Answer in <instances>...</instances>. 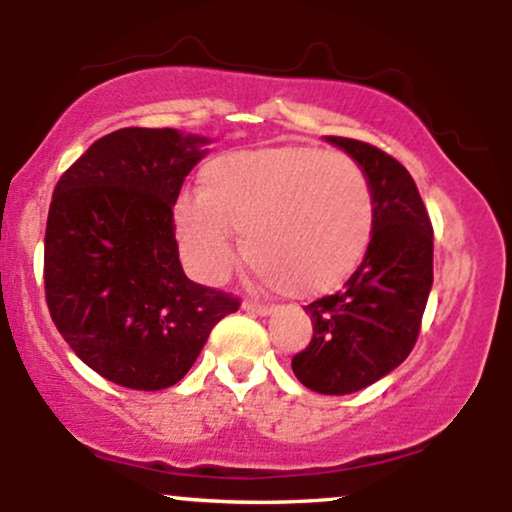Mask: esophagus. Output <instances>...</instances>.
I'll use <instances>...</instances> for the list:
<instances>
[{"label": "esophagus", "mask_w": 512, "mask_h": 512, "mask_svg": "<svg viewBox=\"0 0 512 512\" xmlns=\"http://www.w3.org/2000/svg\"><path fill=\"white\" fill-rule=\"evenodd\" d=\"M243 308L250 310V313H257V315H272L274 313V305L257 303V301H245Z\"/></svg>", "instance_id": "34e87169"}]
</instances>
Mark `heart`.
I'll return each instance as SVG.
<instances>
[{
  "mask_svg": "<svg viewBox=\"0 0 512 512\" xmlns=\"http://www.w3.org/2000/svg\"><path fill=\"white\" fill-rule=\"evenodd\" d=\"M373 192L354 158L315 146L231 151L202 173V195L175 204L187 262L219 281L238 260L286 296H315L344 284L373 236Z\"/></svg>",
  "mask_w": 512,
  "mask_h": 512,
  "instance_id": "1",
  "label": "heart"
}]
</instances>
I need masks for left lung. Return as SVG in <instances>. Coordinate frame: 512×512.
<instances>
[{"label": "left lung", "mask_w": 512, "mask_h": 512, "mask_svg": "<svg viewBox=\"0 0 512 512\" xmlns=\"http://www.w3.org/2000/svg\"><path fill=\"white\" fill-rule=\"evenodd\" d=\"M363 168L373 236L342 291L305 305L313 339L291 368L308 390L351 395L395 370L414 349L433 286V226L409 170L378 146L327 137Z\"/></svg>", "instance_id": "8db88e82"}]
</instances>
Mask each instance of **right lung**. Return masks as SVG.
I'll list each match as a JSON object with an SVG mask.
<instances>
[{
  "mask_svg": "<svg viewBox=\"0 0 512 512\" xmlns=\"http://www.w3.org/2000/svg\"><path fill=\"white\" fill-rule=\"evenodd\" d=\"M209 139L178 129L105 134L64 170L45 228V301L88 368L129 390L180 383L240 301L182 272L173 204Z\"/></svg>",
  "mask_w": 512,
  "mask_h": 512,
  "instance_id": "right-lung-1",
  "label": "right lung"
}]
</instances>
